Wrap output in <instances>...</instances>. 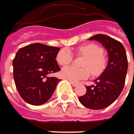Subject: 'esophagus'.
<instances>
[{"mask_svg":"<svg viewBox=\"0 0 134 134\" xmlns=\"http://www.w3.org/2000/svg\"><path fill=\"white\" fill-rule=\"evenodd\" d=\"M70 83L72 84V86H78V83H75V82H74V81H70Z\"/></svg>","mask_w":134,"mask_h":134,"instance_id":"1","label":"esophagus"}]
</instances>
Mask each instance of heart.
Masks as SVG:
<instances>
[{"instance_id":"b5f03b06","label":"heart","mask_w":134,"mask_h":134,"mask_svg":"<svg viewBox=\"0 0 134 134\" xmlns=\"http://www.w3.org/2000/svg\"><path fill=\"white\" fill-rule=\"evenodd\" d=\"M78 54L86 57L83 62V68L70 66L63 68L61 76L70 81H78L86 79L90 75V70L95 76L100 74L106 65V58L102 54V48L95 44H89L80 46L76 49ZM73 60V55L68 49H62L57 55V60L60 65H68Z\"/></svg>"}]
</instances>
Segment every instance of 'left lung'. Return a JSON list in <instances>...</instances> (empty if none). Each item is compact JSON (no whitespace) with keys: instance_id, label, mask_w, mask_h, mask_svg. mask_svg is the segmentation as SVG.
<instances>
[{"instance_id":"8db88e82","label":"left lung","mask_w":134,"mask_h":134,"mask_svg":"<svg viewBox=\"0 0 134 134\" xmlns=\"http://www.w3.org/2000/svg\"><path fill=\"white\" fill-rule=\"evenodd\" d=\"M102 44L108 54L105 70L96 80V85L86 86V92L79 97L83 106L93 110L105 108L118 98L124 89L127 72V58L124 47L110 36L98 34L89 38Z\"/></svg>"}]
</instances>
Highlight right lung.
Listing matches in <instances>:
<instances>
[{
  "mask_svg": "<svg viewBox=\"0 0 134 134\" xmlns=\"http://www.w3.org/2000/svg\"><path fill=\"white\" fill-rule=\"evenodd\" d=\"M59 48L41 43L21 48L13 60V79L22 98L33 105H40L51 98L60 81L49 74L60 70L56 58Z\"/></svg>",
  "mask_w": 134,
  "mask_h": 134,
  "instance_id": "add662e5",
  "label": "right lung"
}]
</instances>
